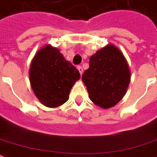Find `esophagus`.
<instances>
[{"label":"esophagus","mask_w":157,"mask_h":157,"mask_svg":"<svg viewBox=\"0 0 157 157\" xmlns=\"http://www.w3.org/2000/svg\"><path fill=\"white\" fill-rule=\"evenodd\" d=\"M78 71H79V73H80V75H82L83 74V71H84V70H83V68L81 67L80 66H78Z\"/></svg>","instance_id":"obj_1"}]
</instances>
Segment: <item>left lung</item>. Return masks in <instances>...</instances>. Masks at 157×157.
<instances>
[{
  "label": "left lung",
  "instance_id": "1",
  "mask_svg": "<svg viewBox=\"0 0 157 157\" xmlns=\"http://www.w3.org/2000/svg\"><path fill=\"white\" fill-rule=\"evenodd\" d=\"M130 77V66L124 53L113 44H108L91 56L82 81L92 103L109 109L124 97Z\"/></svg>",
  "mask_w": 157,
  "mask_h": 157
}]
</instances>
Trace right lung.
I'll return each instance as SVG.
<instances>
[{"instance_id": "obj_1", "label": "right lung", "mask_w": 157, "mask_h": 157, "mask_svg": "<svg viewBox=\"0 0 157 157\" xmlns=\"http://www.w3.org/2000/svg\"><path fill=\"white\" fill-rule=\"evenodd\" d=\"M79 78L80 73L75 66L51 45H46L37 52L29 69V80L34 95L49 108L65 104L71 87Z\"/></svg>"}]
</instances>
